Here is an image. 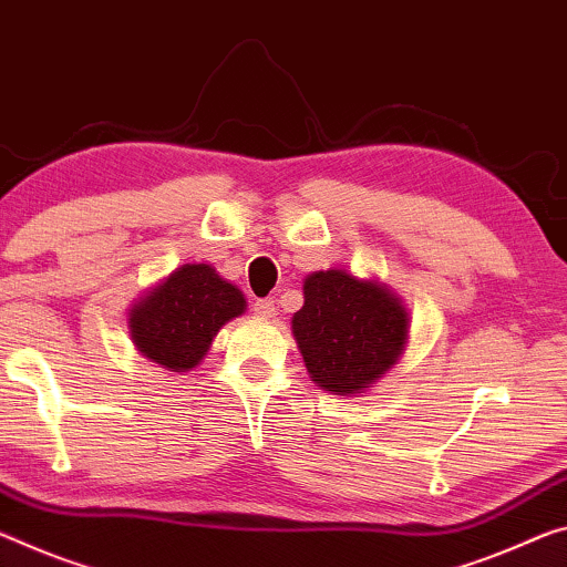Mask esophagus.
I'll return each instance as SVG.
<instances>
[{"instance_id":"obj_1","label":"esophagus","mask_w":567,"mask_h":567,"mask_svg":"<svg viewBox=\"0 0 567 567\" xmlns=\"http://www.w3.org/2000/svg\"><path fill=\"white\" fill-rule=\"evenodd\" d=\"M251 312H255V318L269 320V318H275L277 305H275V300H255V305H251Z\"/></svg>"}]
</instances>
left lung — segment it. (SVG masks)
<instances>
[{"instance_id": "left-lung-1", "label": "left lung", "mask_w": 567, "mask_h": 567, "mask_svg": "<svg viewBox=\"0 0 567 567\" xmlns=\"http://www.w3.org/2000/svg\"><path fill=\"white\" fill-rule=\"evenodd\" d=\"M292 332L310 379L348 396L365 391L396 363L409 318L385 287L328 269L305 280V305L295 312Z\"/></svg>"}]
</instances>
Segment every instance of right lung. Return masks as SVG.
Wrapping results in <instances>:
<instances>
[{"label": "right lung", "instance_id": "1", "mask_svg": "<svg viewBox=\"0 0 567 567\" xmlns=\"http://www.w3.org/2000/svg\"><path fill=\"white\" fill-rule=\"evenodd\" d=\"M245 312V298L209 265H184L131 310L138 350L168 371L202 361L224 322Z\"/></svg>", "mask_w": 567, "mask_h": 567}]
</instances>
